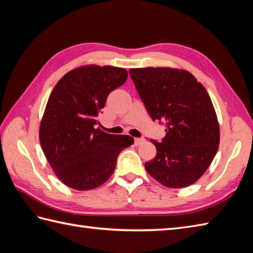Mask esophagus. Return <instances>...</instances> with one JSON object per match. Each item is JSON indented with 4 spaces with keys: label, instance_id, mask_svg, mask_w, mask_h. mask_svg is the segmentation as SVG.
<instances>
[{
    "label": "esophagus",
    "instance_id": "1",
    "mask_svg": "<svg viewBox=\"0 0 253 253\" xmlns=\"http://www.w3.org/2000/svg\"><path fill=\"white\" fill-rule=\"evenodd\" d=\"M143 142H144V140H143L142 138H135V144H136V146H139V144H141Z\"/></svg>",
    "mask_w": 253,
    "mask_h": 253
}]
</instances>
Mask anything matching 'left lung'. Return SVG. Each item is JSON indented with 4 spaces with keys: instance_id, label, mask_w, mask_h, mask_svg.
<instances>
[{
    "instance_id": "8db88e82",
    "label": "left lung",
    "mask_w": 253,
    "mask_h": 253,
    "mask_svg": "<svg viewBox=\"0 0 253 253\" xmlns=\"http://www.w3.org/2000/svg\"><path fill=\"white\" fill-rule=\"evenodd\" d=\"M129 75L150 116L166 126L162 142L151 140L157 155L144 168L169 188L192 185L206 173L219 144V124L208 91L185 69L131 68Z\"/></svg>"
}]
</instances>
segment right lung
Instances as JSON below:
<instances>
[{
  "instance_id": "add662e5",
  "label": "right lung",
  "mask_w": 253,
  "mask_h": 253,
  "mask_svg": "<svg viewBox=\"0 0 253 253\" xmlns=\"http://www.w3.org/2000/svg\"><path fill=\"white\" fill-rule=\"evenodd\" d=\"M127 77L125 68L85 65L64 75L52 90L39 139L64 185L80 191L98 188L114 173L118 154L133 143L130 136L96 128L107 96Z\"/></svg>"
}]
</instances>
